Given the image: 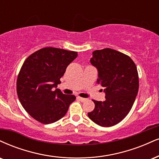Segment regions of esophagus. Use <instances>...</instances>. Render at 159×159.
Listing matches in <instances>:
<instances>
[{
  "instance_id": "1",
  "label": "esophagus",
  "mask_w": 159,
  "mask_h": 159,
  "mask_svg": "<svg viewBox=\"0 0 159 159\" xmlns=\"http://www.w3.org/2000/svg\"><path fill=\"white\" fill-rule=\"evenodd\" d=\"M77 98H78V100H79V101H81V102H84V101H85L86 100H87V98H81V97H79V96H78V97H77Z\"/></svg>"
}]
</instances>
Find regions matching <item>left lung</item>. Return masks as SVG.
I'll return each instance as SVG.
<instances>
[{"mask_svg":"<svg viewBox=\"0 0 159 159\" xmlns=\"http://www.w3.org/2000/svg\"><path fill=\"white\" fill-rule=\"evenodd\" d=\"M90 63L98 70L97 83L104 88L106 99L93 100L95 109L88 116L99 126L112 127L127 116L134 104L139 87L136 66L128 55L110 48L93 52Z\"/></svg>","mask_w":159,"mask_h":159,"instance_id":"1","label":"left lung"}]
</instances>
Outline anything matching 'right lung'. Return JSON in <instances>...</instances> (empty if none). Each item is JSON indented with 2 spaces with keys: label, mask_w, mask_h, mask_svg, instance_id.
Returning a JSON list of instances; mask_svg holds the SVG:
<instances>
[{
  "label": "right lung",
  "mask_w": 159,
  "mask_h": 159,
  "mask_svg": "<svg viewBox=\"0 0 159 159\" xmlns=\"http://www.w3.org/2000/svg\"><path fill=\"white\" fill-rule=\"evenodd\" d=\"M78 52L54 47H45L30 55L17 78V93L24 110L43 124L54 123L63 118L73 95H65L58 84L67 66Z\"/></svg>",
  "instance_id": "add662e5"
}]
</instances>
